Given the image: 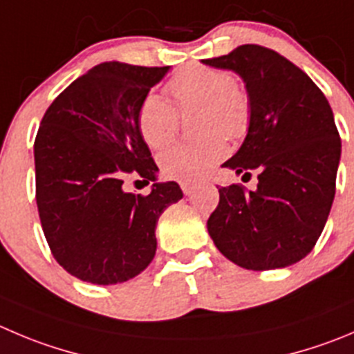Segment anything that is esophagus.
Instances as JSON below:
<instances>
[{
    "instance_id": "esophagus-1",
    "label": "esophagus",
    "mask_w": 354,
    "mask_h": 354,
    "mask_svg": "<svg viewBox=\"0 0 354 354\" xmlns=\"http://www.w3.org/2000/svg\"><path fill=\"white\" fill-rule=\"evenodd\" d=\"M180 189H183V193L186 194V196H189V194L193 193L194 186L191 183H180Z\"/></svg>"
}]
</instances>
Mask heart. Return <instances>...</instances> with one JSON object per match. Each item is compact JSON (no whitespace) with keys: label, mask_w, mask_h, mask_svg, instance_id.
Masks as SVG:
<instances>
[{"label":"heart","mask_w":354,"mask_h":354,"mask_svg":"<svg viewBox=\"0 0 354 354\" xmlns=\"http://www.w3.org/2000/svg\"><path fill=\"white\" fill-rule=\"evenodd\" d=\"M174 105L147 95L137 111V130L151 149H165L179 133V116L196 113L193 124L198 142L180 144L161 154L160 168L168 179L194 183L227 154V140L247 136L252 121L250 97L234 85L230 73L207 66H191L174 74L165 85Z\"/></svg>","instance_id":"heart-1"}]
</instances>
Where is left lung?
<instances>
[{"label":"left lung","instance_id":"8db88e82","mask_svg":"<svg viewBox=\"0 0 354 354\" xmlns=\"http://www.w3.org/2000/svg\"><path fill=\"white\" fill-rule=\"evenodd\" d=\"M203 62L240 74L252 104L247 137L222 167L259 174L255 191L218 187L208 233L245 269L295 264L315 248L335 196L341 137L330 104L304 71L266 46L241 45Z\"/></svg>","mask_w":354,"mask_h":354}]
</instances>
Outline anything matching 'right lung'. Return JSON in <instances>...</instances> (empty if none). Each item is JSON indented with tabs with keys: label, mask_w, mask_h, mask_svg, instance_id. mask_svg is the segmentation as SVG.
Returning a JSON list of instances; mask_svg holds the SVG:
<instances>
[{
	"label": "right lung",
	"mask_w": 354,
	"mask_h": 354,
	"mask_svg": "<svg viewBox=\"0 0 354 354\" xmlns=\"http://www.w3.org/2000/svg\"><path fill=\"white\" fill-rule=\"evenodd\" d=\"M168 66L102 62L46 109L35 140L36 203L55 261L97 285L127 281L156 254V222L183 198L177 183L124 193L127 177L156 179L137 111Z\"/></svg>",
	"instance_id": "right-lung-1"
}]
</instances>
